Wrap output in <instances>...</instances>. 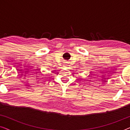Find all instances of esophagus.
<instances>
[{"mask_svg": "<svg viewBox=\"0 0 130 130\" xmlns=\"http://www.w3.org/2000/svg\"><path fill=\"white\" fill-rule=\"evenodd\" d=\"M64 66H67V64H64Z\"/></svg>", "mask_w": 130, "mask_h": 130, "instance_id": "obj_1", "label": "esophagus"}]
</instances>
